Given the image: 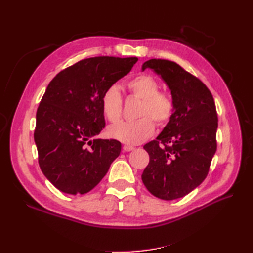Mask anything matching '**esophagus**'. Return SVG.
<instances>
[{
  "mask_svg": "<svg viewBox=\"0 0 253 253\" xmlns=\"http://www.w3.org/2000/svg\"><path fill=\"white\" fill-rule=\"evenodd\" d=\"M133 149H135V148H133L132 146H128V144H125V146H124L123 147V150H124V151H126V152H129V151H132V150Z\"/></svg>",
  "mask_w": 253,
  "mask_h": 253,
  "instance_id": "obj_1",
  "label": "esophagus"
}]
</instances>
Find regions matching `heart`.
Instances as JSON below:
<instances>
[{
	"label": "heart",
	"mask_w": 253,
	"mask_h": 253,
	"mask_svg": "<svg viewBox=\"0 0 253 253\" xmlns=\"http://www.w3.org/2000/svg\"><path fill=\"white\" fill-rule=\"evenodd\" d=\"M128 91L141 103L138 107L135 121H124L107 129L111 138L127 144H138L146 140L154 131V123L165 126L175 112V101L170 93L161 91L158 80L151 75L140 74L128 80ZM101 109L110 122L120 120L123 112V100L116 85H110L101 96Z\"/></svg>",
	"instance_id": "heart-1"
}]
</instances>
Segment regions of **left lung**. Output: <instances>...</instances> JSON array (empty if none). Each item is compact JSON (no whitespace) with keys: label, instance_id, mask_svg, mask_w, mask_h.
<instances>
[{"label":"left lung","instance_id":"8db88e82","mask_svg":"<svg viewBox=\"0 0 253 253\" xmlns=\"http://www.w3.org/2000/svg\"><path fill=\"white\" fill-rule=\"evenodd\" d=\"M151 68L170 89L175 112L162 132L144 144L150 161L141 178L162 200L185 197L208 176L215 154L217 113L212 93L200 79L169 60L152 58Z\"/></svg>","mask_w":253,"mask_h":253}]
</instances>
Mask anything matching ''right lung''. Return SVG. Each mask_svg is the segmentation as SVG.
<instances>
[{
    "instance_id": "obj_1",
    "label": "right lung",
    "mask_w": 253,
    "mask_h": 253,
    "mask_svg": "<svg viewBox=\"0 0 253 253\" xmlns=\"http://www.w3.org/2000/svg\"><path fill=\"white\" fill-rule=\"evenodd\" d=\"M137 57L96 56L75 63L51 80L37 110L34 132L42 173L58 190L84 195L99 184L121 153L105 127L101 96L131 71Z\"/></svg>"
}]
</instances>
